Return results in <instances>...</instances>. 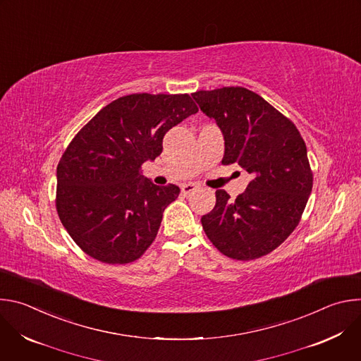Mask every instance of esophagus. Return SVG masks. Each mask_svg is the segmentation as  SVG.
<instances>
[{
  "label": "esophagus",
  "mask_w": 361,
  "mask_h": 361,
  "mask_svg": "<svg viewBox=\"0 0 361 361\" xmlns=\"http://www.w3.org/2000/svg\"><path fill=\"white\" fill-rule=\"evenodd\" d=\"M198 188V185L197 184H194V183H188V184H184V185H181V191H183V194H190V192H192L194 190H197Z\"/></svg>",
  "instance_id": "obj_1"
}]
</instances>
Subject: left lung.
I'll list each match as a JSON object with an SVG mask.
<instances>
[{
	"instance_id": "8db88e82",
	"label": "left lung",
	"mask_w": 361,
	"mask_h": 361,
	"mask_svg": "<svg viewBox=\"0 0 361 361\" xmlns=\"http://www.w3.org/2000/svg\"><path fill=\"white\" fill-rule=\"evenodd\" d=\"M224 135L223 164L237 163L252 180L231 200L216 191L202 228L224 255L248 262L276 250L297 227L313 188L305 142L291 120L247 88L191 94Z\"/></svg>"
}]
</instances>
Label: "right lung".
Instances as JSON below:
<instances>
[{
	"instance_id": "1",
	"label": "right lung",
	"mask_w": 361,
	"mask_h": 361,
	"mask_svg": "<svg viewBox=\"0 0 361 361\" xmlns=\"http://www.w3.org/2000/svg\"><path fill=\"white\" fill-rule=\"evenodd\" d=\"M188 94H130L101 109L73 138L57 167L56 207L75 244L107 264L133 263L156 240L180 188L144 178L169 130L195 114Z\"/></svg>"
}]
</instances>
